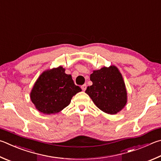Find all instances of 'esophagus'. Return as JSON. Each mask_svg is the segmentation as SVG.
Here are the masks:
<instances>
[{
	"label": "esophagus",
	"mask_w": 161,
	"mask_h": 161,
	"mask_svg": "<svg viewBox=\"0 0 161 161\" xmlns=\"http://www.w3.org/2000/svg\"><path fill=\"white\" fill-rule=\"evenodd\" d=\"M81 89H82V90L84 91H84H85V90L86 89V84H83V85L81 86Z\"/></svg>",
	"instance_id": "esophagus-1"
}]
</instances>
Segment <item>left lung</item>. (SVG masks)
<instances>
[{
    "label": "left lung",
    "instance_id": "left-lung-1",
    "mask_svg": "<svg viewBox=\"0 0 161 161\" xmlns=\"http://www.w3.org/2000/svg\"><path fill=\"white\" fill-rule=\"evenodd\" d=\"M92 86L85 91L94 104L104 113L115 115L125 106L127 93L123 78L115 65L93 70L90 75Z\"/></svg>",
    "mask_w": 161,
    "mask_h": 161
}]
</instances>
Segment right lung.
<instances>
[{
  "mask_svg": "<svg viewBox=\"0 0 161 161\" xmlns=\"http://www.w3.org/2000/svg\"><path fill=\"white\" fill-rule=\"evenodd\" d=\"M62 66L42 73L30 93V98L36 108L46 115L55 114L70 103L76 93L80 92L70 75L65 74Z\"/></svg>",
  "mask_w": 161,
  "mask_h": 161,
  "instance_id": "obj_1",
  "label": "right lung"
}]
</instances>
